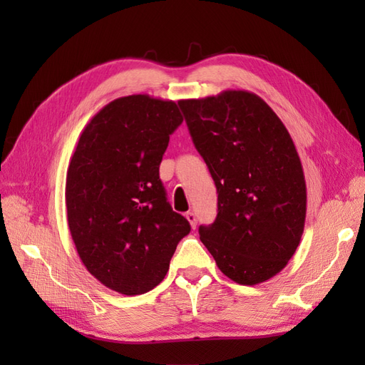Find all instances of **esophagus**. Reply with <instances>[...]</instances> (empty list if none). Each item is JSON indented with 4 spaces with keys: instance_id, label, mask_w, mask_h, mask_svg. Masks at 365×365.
I'll list each match as a JSON object with an SVG mask.
<instances>
[{
    "instance_id": "34e87169",
    "label": "esophagus",
    "mask_w": 365,
    "mask_h": 365,
    "mask_svg": "<svg viewBox=\"0 0 365 365\" xmlns=\"http://www.w3.org/2000/svg\"><path fill=\"white\" fill-rule=\"evenodd\" d=\"M185 217H187V220H189V222H190L192 228H195V227H196V222H197L196 213H195V212H187V213H185Z\"/></svg>"
}]
</instances>
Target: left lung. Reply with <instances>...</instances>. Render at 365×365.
<instances>
[{"instance_id": "left-lung-1", "label": "left lung", "mask_w": 365, "mask_h": 365, "mask_svg": "<svg viewBox=\"0 0 365 365\" xmlns=\"http://www.w3.org/2000/svg\"><path fill=\"white\" fill-rule=\"evenodd\" d=\"M178 103L217 189V216L200 227L201 242L233 282L269 280L294 256L306 219L303 165L288 129L244 90Z\"/></svg>"}]
</instances>
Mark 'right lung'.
Listing matches in <instances>:
<instances>
[{
	"mask_svg": "<svg viewBox=\"0 0 365 365\" xmlns=\"http://www.w3.org/2000/svg\"><path fill=\"white\" fill-rule=\"evenodd\" d=\"M181 123L173 101L120 97L85 126L71 157L65 202L73 242L90 274L118 294L160 284L190 233L160 180L170 134Z\"/></svg>",
	"mask_w": 365,
	"mask_h": 365,
	"instance_id": "right-lung-1",
	"label": "right lung"
}]
</instances>
